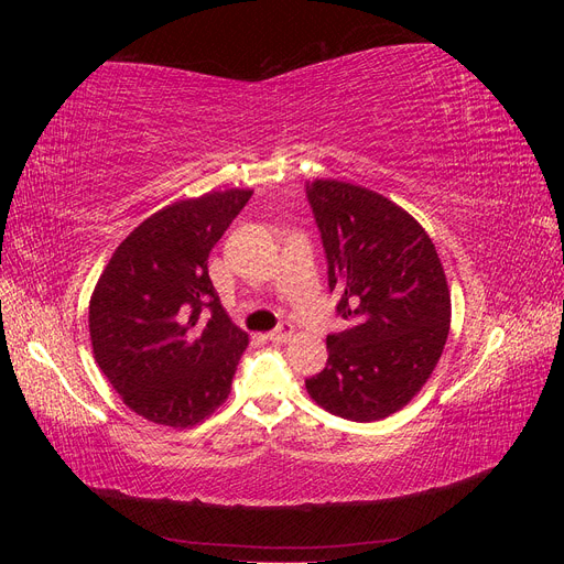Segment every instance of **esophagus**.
<instances>
[{
	"label": "esophagus",
	"mask_w": 564,
	"mask_h": 564,
	"mask_svg": "<svg viewBox=\"0 0 564 564\" xmlns=\"http://www.w3.org/2000/svg\"><path fill=\"white\" fill-rule=\"evenodd\" d=\"M292 334H294L292 324H289V322H282L278 329H272V332L268 334V338H270V340H275V344H284V340L292 338Z\"/></svg>",
	"instance_id": "esophagus-1"
}]
</instances>
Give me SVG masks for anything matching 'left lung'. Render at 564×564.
<instances>
[{
	"label": "left lung",
	"mask_w": 564,
	"mask_h": 564,
	"mask_svg": "<svg viewBox=\"0 0 564 564\" xmlns=\"http://www.w3.org/2000/svg\"><path fill=\"white\" fill-rule=\"evenodd\" d=\"M336 313L352 327L327 336L329 360L305 381L329 414L379 421L412 400L447 344L452 299L435 245L395 202L346 181L305 185Z\"/></svg>",
	"instance_id": "8db88e82"
}]
</instances>
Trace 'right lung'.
<instances>
[{
  "label": "right lung",
  "mask_w": 564,
  "mask_h": 564,
  "mask_svg": "<svg viewBox=\"0 0 564 564\" xmlns=\"http://www.w3.org/2000/svg\"><path fill=\"white\" fill-rule=\"evenodd\" d=\"M253 191L169 204L133 228L89 303L94 357L135 414L169 429L209 419L230 395L249 346L220 305L209 251Z\"/></svg>",
  "instance_id": "obj_1"
}]
</instances>
